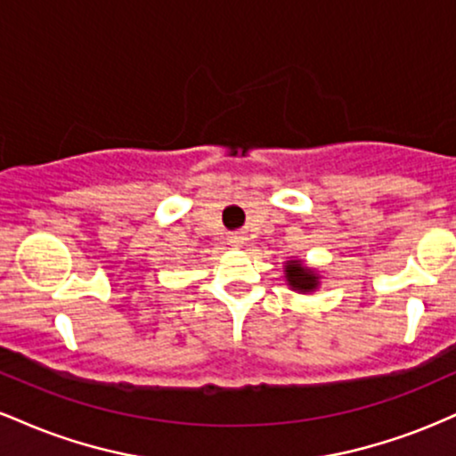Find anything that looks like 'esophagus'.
<instances>
[{
	"mask_svg": "<svg viewBox=\"0 0 456 456\" xmlns=\"http://www.w3.org/2000/svg\"><path fill=\"white\" fill-rule=\"evenodd\" d=\"M232 244H233V246H242V244H244V238H242V235H233Z\"/></svg>",
	"mask_w": 456,
	"mask_h": 456,
	"instance_id": "1",
	"label": "esophagus"
}]
</instances>
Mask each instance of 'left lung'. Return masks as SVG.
I'll return each instance as SVG.
<instances>
[{"mask_svg": "<svg viewBox=\"0 0 456 456\" xmlns=\"http://www.w3.org/2000/svg\"><path fill=\"white\" fill-rule=\"evenodd\" d=\"M282 274H285L287 285L289 289L297 291V294H311V291L319 289L322 276L315 268H308L302 259H287L282 265Z\"/></svg>", "mask_w": 456, "mask_h": 456, "instance_id": "1", "label": "left lung"}]
</instances>
